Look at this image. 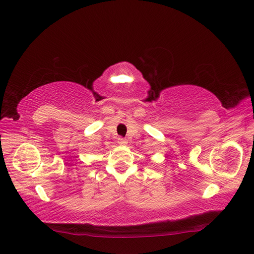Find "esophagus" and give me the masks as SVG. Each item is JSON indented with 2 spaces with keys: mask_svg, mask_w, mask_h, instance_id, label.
I'll list each match as a JSON object with an SVG mask.
<instances>
[{
  "mask_svg": "<svg viewBox=\"0 0 254 254\" xmlns=\"http://www.w3.org/2000/svg\"><path fill=\"white\" fill-rule=\"evenodd\" d=\"M118 143H119L120 145H125V144H127V140L125 139V137L119 136V137H118Z\"/></svg>",
  "mask_w": 254,
  "mask_h": 254,
  "instance_id": "obj_1",
  "label": "esophagus"
}]
</instances>
